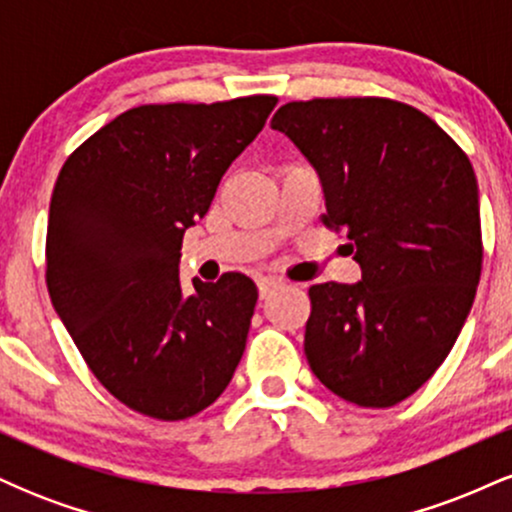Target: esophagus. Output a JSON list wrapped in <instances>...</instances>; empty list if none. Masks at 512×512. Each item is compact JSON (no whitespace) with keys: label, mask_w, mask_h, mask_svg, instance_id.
<instances>
[{"label":"esophagus","mask_w":512,"mask_h":512,"mask_svg":"<svg viewBox=\"0 0 512 512\" xmlns=\"http://www.w3.org/2000/svg\"><path fill=\"white\" fill-rule=\"evenodd\" d=\"M276 286H279V281H274V279H260V281H257V291H260L262 301H267V298L272 296V293L276 291Z\"/></svg>","instance_id":"obj_1"}]
</instances>
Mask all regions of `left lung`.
Instances as JSON below:
<instances>
[{
    "label": "left lung",
    "mask_w": 512,
    "mask_h": 512,
    "mask_svg": "<svg viewBox=\"0 0 512 512\" xmlns=\"http://www.w3.org/2000/svg\"><path fill=\"white\" fill-rule=\"evenodd\" d=\"M272 129L315 166L322 223L349 238L363 272L354 286L308 289L310 368L346 402L395 407L440 368L474 303L484 245L472 163L392 98L291 101Z\"/></svg>",
    "instance_id": "8db88e82"
}]
</instances>
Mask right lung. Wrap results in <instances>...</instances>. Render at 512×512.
Masks as SVG:
<instances>
[{
  "mask_svg": "<svg viewBox=\"0 0 512 512\" xmlns=\"http://www.w3.org/2000/svg\"><path fill=\"white\" fill-rule=\"evenodd\" d=\"M276 96L139 105L64 161L50 199L45 279L98 383L158 421L214 404L240 363L255 284L228 272L182 293V236L260 134Z\"/></svg>",
  "mask_w": 512,
  "mask_h": 512,
  "instance_id": "right-lung-1",
  "label": "right lung"
}]
</instances>
